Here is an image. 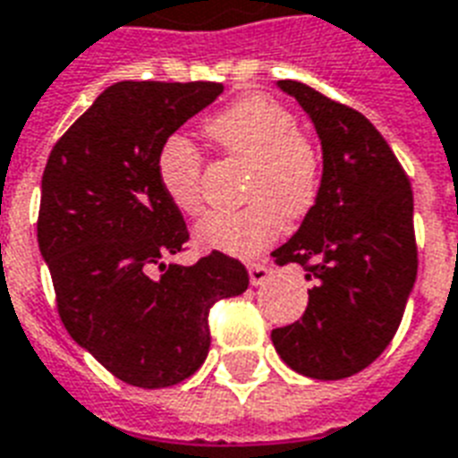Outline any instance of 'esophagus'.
Instances as JSON below:
<instances>
[{
    "mask_svg": "<svg viewBox=\"0 0 458 458\" xmlns=\"http://www.w3.org/2000/svg\"><path fill=\"white\" fill-rule=\"evenodd\" d=\"M248 275H250V284L260 286V284H265L269 277H272V267H269L265 260L248 262Z\"/></svg>",
    "mask_w": 458,
    "mask_h": 458,
    "instance_id": "obj_1",
    "label": "esophagus"
}]
</instances>
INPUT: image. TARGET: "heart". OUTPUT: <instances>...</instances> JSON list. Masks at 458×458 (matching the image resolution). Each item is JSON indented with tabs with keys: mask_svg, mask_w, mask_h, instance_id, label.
Returning a JSON list of instances; mask_svg holds the SVG:
<instances>
[{
	"mask_svg": "<svg viewBox=\"0 0 458 458\" xmlns=\"http://www.w3.org/2000/svg\"><path fill=\"white\" fill-rule=\"evenodd\" d=\"M208 133L229 157L253 165L246 186L250 203L243 210L205 215L196 225V241L239 258L260 253L284 229V217H306L320 196V152L301 133L296 116L265 95L243 98L212 116ZM157 179L176 210H203V157L189 138H166Z\"/></svg>",
	"mask_w": 458,
	"mask_h": 458,
	"instance_id": "b5f03b06",
	"label": "heart"
}]
</instances>
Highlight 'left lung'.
Here are the masks:
<instances>
[{"instance_id": "1", "label": "left lung", "mask_w": 458, "mask_h": 458, "mask_svg": "<svg viewBox=\"0 0 458 458\" xmlns=\"http://www.w3.org/2000/svg\"><path fill=\"white\" fill-rule=\"evenodd\" d=\"M322 143L320 196L277 265L306 269L308 308L272 329L289 368L313 380L360 373L394 339L418 272L413 191L380 131L360 112L299 81H279Z\"/></svg>"}]
</instances>
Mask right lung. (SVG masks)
<instances>
[{"mask_svg": "<svg viewBox=\"0 0 458 458\" xmlns=\"http://www.w3.org/2000/svg\"><path fill=\"white\" fill-rule=\"evenodd\" d=\"M222 83L109 85L49 152L38 243L64 327L126 385L159 389L210 351V308L248 289L236 258L212 250L165 265L189 229L159 186L166 138L219 98Z\"/></svg>", "mask_w": 458, "mask_h": 458, "instance_id": "add662e5", "label": "right lung"}]
</instances>
